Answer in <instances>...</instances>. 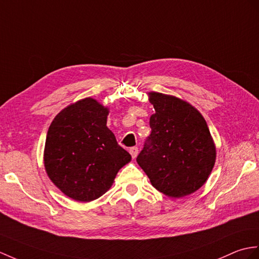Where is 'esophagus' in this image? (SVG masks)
<instances>
[{
  "label": "esophagus",
  "instance_id": "esophagus-1",
  "mask_svg": "<svg viewBox=\"0 0 259 259\" xmlns=\"http://www.w3.org/2000/svg\"><path fill=\"white\" fill-rule=\"evenodd\" d=\"M129 152H130V154H131V157L135 159V158H137V155H138V152H139V150H138L137 147H132V148H130Z\"/></svg>",
  "mask_w": 259,
  "mask_h": 259
}]
</instances>
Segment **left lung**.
I'll return each instance as SVG.
<instances>
[{
	"label": "left lung",
	"instance_id": "obj_1",
	"mask_svg": "<svg viewBox=\"0 0 259 259\" xmlns=\"http://www.w3.org/2000/svg\"><path fill=\"white\" fill-rule=\"evenodd\" d=\"M155 112L151 135L137 158L155 189L166 196L183 197L206 182L216 159V148L205 119L182 99L149 93Z\"/></svg>",
	"mask_w": 259,
	"mask_h": 259
}]
</instances>
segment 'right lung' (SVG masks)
<instances>
[{"label":"right lung","instance_id":"obj_1","mask_svg":"<svg viewBox=\"0 0 259 259\" xmlns=\"http://www.w3.org/2000/svg\"><path fill=\"white\" fill-rule=\"evenodd\" d=\"M109 109L93 98L78 100L54 118L47 131L44 165L65 195L90 202L111 188L131 155L107 127Z\"/></svg>","mask_w":259,"mask_h":259}]
</instances>
